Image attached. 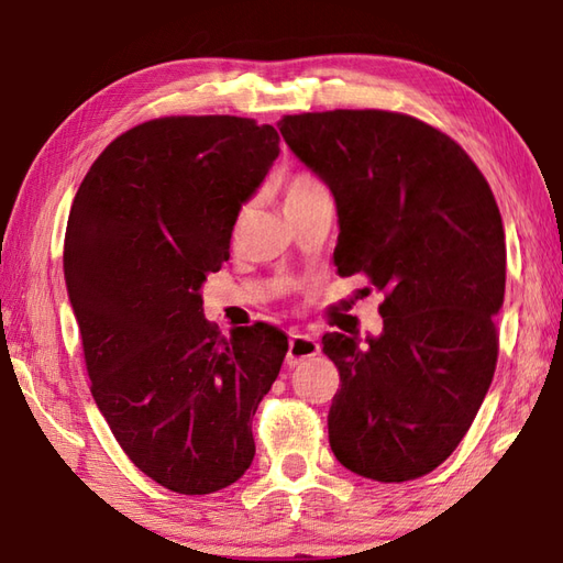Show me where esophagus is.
Listing matches in <instances>:
<instances>
[{
  "mask_svg": "<svg viewBox=\"0 0 563 563\" xmlns=\"http://www.w3.org/2000/svg\"><path fill=\"white\" fill-rule=\"evenodd\" d=\"M318 352H320L318 338L308 335V332H295V335H290V345H288V355H285V362H288L290 367H295L305 360L316 357Z\"/></svg>",
  "mask_w": 563,
  "mask_h": 563,
  "instance_id": "obj_1",
  "label": "esophagus"
}]
</instances>
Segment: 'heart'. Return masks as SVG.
Instances as JSON below:
<instances>
[{
    "label": "heart",
    "instance_id": "obj_1",
    "mask_svg": "<svg viewBox=\"0 0 563 563\" xmlns=\"http://www.w3.org/2000/svg\"><path fill=\"white\" fill-rule=\"evenodd\" d=\"M322 188L325 186H322L316 176L290 174L283 180V201H285V206H292V203L302 201V198L318 194V190H322Z\"/></svg>",
    "mask_w": 563,
    "mask_h": 563
}]
</instances>
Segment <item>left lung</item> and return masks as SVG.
Wrapping results in <instances>:
<instances>
[{
  "instance_id": "8db88e82",
  "label": "left lung",
  "mask_w": 563,
  "mask_h": 563,
  "mask_svg": "<svg viewBox=\"0 0 563 563\" xmlns=\"http://www.w3.org/2000/svg\"><path fill=\"white\" fill-rule=\"evenodd\" d=\"M278 129L335 196L338 273L385 292L383 335H322L340 373L332 452L375 482L430 474L472 427L497 369L507 245L492 188L454 139L407 113H295Z\"/></svg>"
}]
</instances>
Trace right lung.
<instances>
[{"instance_id":"add662e5","label":"right lung","mask_w":563,"mask_h":563,"mask_svg":"<svg viewBox=\"0 0 563 563\" xmlns=\"http://www.w3.org/2000/svg\"><path fill=\"white\" fill-rule=\"evenodd\" d=\"M278 144L241 117L139 123L101 151L71 203L64 278L91 395L129 460L170 492L241 479L253 415L288 352L265 322L223 338L201 298Z\"/></svg>"}]
</instances>
